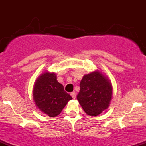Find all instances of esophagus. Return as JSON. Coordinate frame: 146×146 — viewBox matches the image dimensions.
Instances as JSON below:
<instances>
[{"label":"esophagus","instance_id":"34e87169","mask_svg":"<svg viewBox=\"0 0 146 146\" xmlns=\"http://www.w3.org/2000/svg\"><path fill=\"white\" fill-rule=\"evenodd\" d=\"M71 95L72 98H73V99H75V98H76V93H75V92H71Z\"/></svg>","mask_w":146,"mask_h":146}]
</instances>
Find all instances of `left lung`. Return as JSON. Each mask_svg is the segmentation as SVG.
Here are the masks:
<instances>
[{"instance_id":"1","label":"left lung","mask_w":146,"mask_h":146,"mask_svg":"<svg viewBox=\"0 0 146 146\" xmlns=\"http://www.w3.org/2000/svg\"><path fill=\"white\" fill-rule=\"evenodd\" d=\"M77 99L87 115L96 117L109 106L113 87L101 72L95 71L84 75Z\"/></svg>"}]
</instances>
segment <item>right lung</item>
I'll list each match as a JSON object with an SVG mask.
<instances>
[{
  "mask_svg": "<svg viewBox=\"0 0 146 146\" xmlns=\"http://www.w3.org/2000/svg\"><path fill=\"white\" fill-rule=\"evenodd\" d=\"M35 104L42 113L48 117L60 115L71 96L57 80L55 73L44 72L36 80L33 90Z\"/></svg>",
  "mask_w": 146,
  "mask_h": 146,
  "instance_id": "add662e5",
  "label": "right lung"
}]
</instances>
